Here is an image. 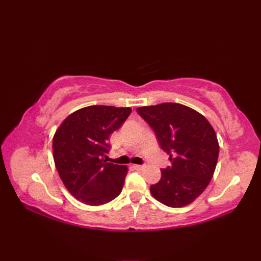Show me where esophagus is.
I'll use <instances>...</instances> for the list:
<instances>
[{"label": "esophagus", "mask_w": 261, "mask_h": 261, "mask_svg": "<svg viewBox=\"0 0 261 261\" xmlns=\"http://www.w3.org/2000/svg\"><path fill=\"white\" fill-rule=\"evenodd\" d=\"M134 168L135 169H143V168H145V166H142V165H134Z\"/></svg>", "instance_id": "esophagus-1"}]
</instances>
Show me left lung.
I'll list each match as a JSON object with an SVG mask.
<instances>
[{"mask_svg": "<svg viewBox=\"0 0 261 261\" xmlns=\"http://www.w3.org/2000/svg\"><path fill=\"white\" fill-rule=\"evenodd\" d=\"M137 112L154 131L170 166L150 186L151 195L169 207L191 204L212 179L219 157L215 131L204 116L178 103L138 108Z\"/></svg>", "mask_w": 261, "mask_h": 261, "instance_id": "obj_1", "label": "left lung"}]
</instances>
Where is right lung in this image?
I'll return each instance as SVG.
<instances>
[{
	"instance_id": "obj_1",
	"label": "right lung",
	"mask_w": 261,
	"mask_h": 261,
	"mask_svg": "<svg viewBox=\"0 0 261 261\" xmlns=\"http://www.w3.org/2000/svg\"><path fill=\"white\" fill-rule=\"evenodd\" d=\"M130 113V108L92 105L75 111L57 129L53 140L55 165L76 199L98 206L121 193L127 168L103 157L109 152L111 134Z\"/></svg>"
}]
</instances>
